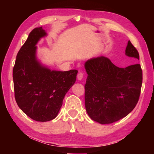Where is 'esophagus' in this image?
I'll list each match as a JSON object with an SVG mask.
<instances>
[{
	"instance_id": "esophagus-1",
	"label": "esophagus",
	"mask_w": 154,
	"mask_h": 154,
	"mask_svg": "<svg viewBox=\"0 0 154 154\" xmlns=\"http://www.w3.org/2000/svg\"><path fill=\"white\" fill-rule=\"evenodd\" d=\"M83 74L82 73V72H79V73L77 74V79H78V80H79V81L82 80L83 79Z\"/></svg>"
}]
</instances>
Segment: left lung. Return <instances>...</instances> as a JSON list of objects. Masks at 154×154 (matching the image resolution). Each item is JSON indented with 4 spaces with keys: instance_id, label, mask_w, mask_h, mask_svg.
<instances>
[{
    "instance_id": "1",
    "label": "left lung",
    "mask_w": 154,
    "mask_h": 154,
    "mask_svg": "<svg viewBox=\"0 0 154 154\" xmlns=\"http://www.w3.org/2000/svg\"><path fill=\"white\" fill-rule=\"evenodd\" d=\"M126 56L139 60L137 49L129 41ZM88 73L85 84V106L92 120L111 124L128 116L139 100L143 72L140 65L116 66L104 56L85 62Z\"/></svg>"
}]
</instances>
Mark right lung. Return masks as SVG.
I'll return each instance as SVG.
<instances>
[{
  "label": "right lung",
  "instance_id": "1",
  "mask_svg": "<svg viewBox=\"0 0 154 154\" xmlns=\"http://www.w3.org/2000/svg\"><path fill=\"white\" fill-rule=\"evenodd\" d=\"M47 35L42 27L31 31L18 51L13 69L15 98L18 106L31 119L42 122L56 118L78 72L77 70H51L41 63L36 57V45Z\"/></svg>",
  "mask_w": 154,
  "mask_h": 154
}]
</instances>
